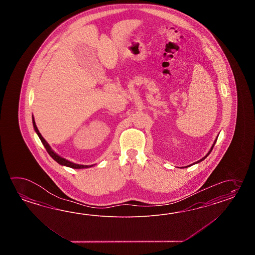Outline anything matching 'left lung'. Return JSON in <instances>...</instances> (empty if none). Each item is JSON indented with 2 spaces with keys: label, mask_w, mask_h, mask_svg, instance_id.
<instances>
[{
  "label": "left lung",
  "mask_w": 255,
  "mask_h": 255,
  "mask_svg": "<svg viewBox=\"0 0 255 255\" xmlns=\"http://www.w3.org/2000/svg\"><path fill=\"white\" fill-rule=\"evenodd\" d=\"M217 138H218V137H217ZM217 138H216V139H215V140H214V143H213V145H212V147H211V149H210V151L208 152V154H207L206 156H205V157H202V158H201V159H200V160H199V161H197V162L193 163V164H196V163L201 162V161H202V160H204V159H205V158H206V157H208V156H209V154H210V153H211V152H212V148H213V146H214V145H215V143H216ZM190 166H191V165H190ZM187 167H189V166H187ZM187 167H185V168H187Z\"/></svg>",
  "instance_id": "8db88e82"
}]
</instances>
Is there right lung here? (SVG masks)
<instances>
[{"label": "right lung", "mask_w": 255, "mask_h": 255, "mask_svg": "<svg viewBox=\"0 0 255 255\" xmlns=\"http://www.w3.org/2000/svg\"><path fill=\"white\" fill-rule=\"evenodd\" d=\"M33 128H34V130H35V132H36V134L38 135L39 138L41 139L42 141V143H43V146L45 147V149H46V151L48 152L49 155L51 156V157L54 158V160L56 161V162L60 164V165H62V166H66V167H69V168H91L93 167L94 165H80V164H76V163L71 162L69 160H67V159H65L64 157H60L59 155H57L55 152L51 148V146L49 145L48 143L45 141V139L43 138L42 135H41V133L39 132L38 128H37V127H36V124H35V121H34V119H33Z\"/></svg>", "instance_id": "right-lung-1"}]
</instances>
